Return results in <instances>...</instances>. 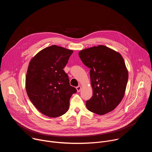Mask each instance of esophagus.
<instances>
[{
	"label": "esophagus",
	"mask_w": 152,
	"mask_h": 152,
	"mask_svg": "<svg viewBox=\"0 0 152 152\" xmlns=\"http://www.w3.org/2000/svg\"><path fill=\"white\" fill-rule=\"evenodd\" d=\"M76 90H77V92H80V90H81V86H80V85L77 86V87H76Z\"/></svg>",
	"instance_id": "esophagus-1"
}]
</instances>
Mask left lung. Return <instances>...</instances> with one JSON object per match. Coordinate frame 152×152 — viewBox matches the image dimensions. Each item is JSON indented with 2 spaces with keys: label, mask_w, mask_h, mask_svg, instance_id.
Here are the masks:
<instances>
[{
  "label": "left lung",
  "mask_w": 152,
  "mask_h": 152,
  "mask_svg": "<svg viewBox=\"0 0 152 152\" xmlns=\"http://www.w3.org/2000/svg\"><path fill=\"white\" fill-rule=\"evenodd\" d=\"M79 56L90 69L93 93L86 102V107L99 115L112 111L122 100L128 80V72L122 56L102 45L82 50Z\"/></svg>",
  "instance_id": "8db88e82"
}]
</instances>
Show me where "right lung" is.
Returning a JSON list of instances; mask_svg holds the SVG:
<instances>
[{"instance_id": "1", "label": "right lung", "mask_w": 152, "mask_h": 152, "mask_svg": "<svg viewBox=\"0 0 152 152\" xmlns=\"http://www.w3.org/2000/svg\"><path fill=\"white\" fill-rule=\"evenodd\" d=\"M73 50L55 45L38 52L30 61L26 77L28 96L37 109L49 117L69 110L70 99L77 92L63 69Z\"/></svg>"}]
</instances>
